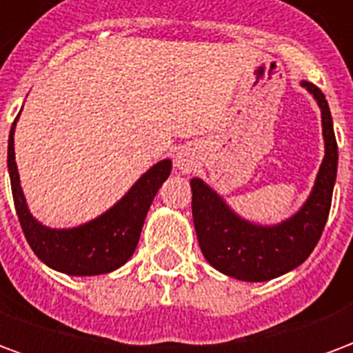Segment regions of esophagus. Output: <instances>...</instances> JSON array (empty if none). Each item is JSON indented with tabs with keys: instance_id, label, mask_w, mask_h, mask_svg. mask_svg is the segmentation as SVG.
Returning <instances> with one entry per match:
<instances>
[{
	"instance_id": "34e87169",
	"label": "esophagus",
	"mask_w": 353,
	"mask_h": 353,
	"mask_svg": "<svg viewBox=\"0 0 353 353\" xmlns=\"http://www.w3.org/2000/svg\"><path fill=\"white\" fill-rule=\"evenodd\" d=\"M177 166H179V168H189V161H187V159H185V157H181V154H179V157H177Z\"/></svg>"
}]
</instances>
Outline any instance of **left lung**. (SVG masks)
<instances>
[{"mask_svg":"<svg viewBox=\"0 0 353 353\" xmlns=\"http://www.w3.org/2000/svg\"><path fill=\"white\" fill-rule=\"evenodd\" d=\"M321 108L325 159L310 199L303 210L278 227H255L225 206L217 194L200 179H192V221L200 250L219 272L244 281H266L293 270L308 259L323 232L336 179L339 149L333 119L323 92L314 83L303 81Z\"/></svg>","mask_w":353,"mask_h":353,"instance_id":"8db88e82","label":"left lung"}]
</instances>
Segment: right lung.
Segmentation results:
<instances>
[{"label": "right lung", "mask_w": 353, "mask_h": 353, "mask_svg": "<svg viewBox=\"0 0 353 353\" xmlns=\"http://www.w3.org/2000/svg\"><path fill=\"white\" fill-rule=\"evenodd\" d=\"M14 123L9 134L7 164L20 227L28 244L39 259L60 272L92 276L115 270L130 259L154 194L170 176L172 161H162L139 177L128 194L98 219L70 230L43 227L30 215L20 189L19 170L14 162Z\"/></svg>", "instance_id": "1"}]
</instances>
